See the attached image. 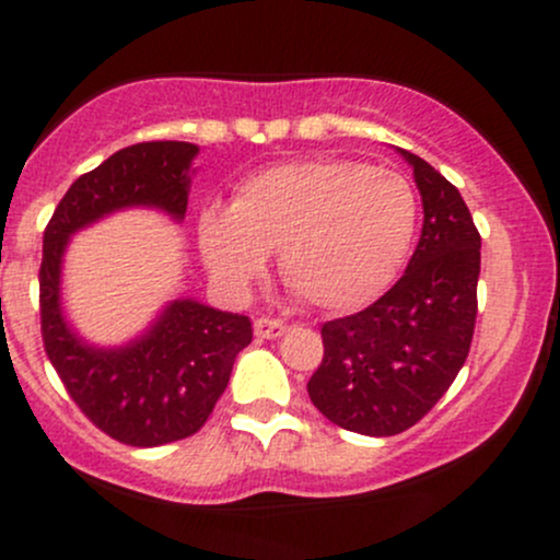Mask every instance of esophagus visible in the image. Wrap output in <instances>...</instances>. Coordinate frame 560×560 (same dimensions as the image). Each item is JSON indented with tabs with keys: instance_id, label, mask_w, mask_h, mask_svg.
<instances>
[{
	"instance_id": "1",
	"label": "esophagus",
	"mask_w": 560,
	"mask_h": 560,
	"mask_svg": "<svg viewBox=\"0 0 560 560\" xmlns=\"http://www.w3.org/2000/svg\"><path fill=\"white\" fill-rule=\"evenodd\" d=\"M284 331H287V324L281 318L262 316L255 320V334H258L260 339H276V337H281Z\"/></svg>"
}]
</instances>
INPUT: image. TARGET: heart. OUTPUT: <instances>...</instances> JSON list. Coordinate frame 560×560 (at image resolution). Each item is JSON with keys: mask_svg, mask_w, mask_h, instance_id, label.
Wrapping results in <instances>:
<instances>
[{"mask_svg": "<svg viewBox=\"0 0 560 560\" xmlns=\"http://www.w3.org/2000/svg\"><path fill=\"white\" fill-rule=\"evenodd\" d=\"M419 202L408 178L355 160H298L262 168L236 186L226 208L197 218L202 262L242 292L279 249L294 298L347 313L374 302L410 253Z\"/></svg>", "mask_w": 560, "mask_h": 560, "instance_id": "obj_1", "label": "heart"}]
</instances>
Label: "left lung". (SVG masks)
<instances>
[{
  "mask_svg": "<svg viewBox=\"0 0 560 560\" xmlns=\"http://www.w3.org/2000/svg\"><path fill=\"white\" fill-rule=\"evenodd\" d=\"M400 155L421 191L419 247L374 305L320 326L324 361L307 382L326 419L369 436L400 434L434 408L464 369L477 324L474 218L440 171L408 150Z\"/></svg>",
  "mask_w": 560,
  "mask_h": 560,
  "instance_id": "1",
  "label": "left lung"
}]
</instances>
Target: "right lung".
<instances>
[{
	"instance_id": "obj_1",
	"label": "right lung",
	"mask_w": 560,
	"mask_h": 560,
	"mask_svg": "<svg viewBox=\"0 0 560 560\" xmlns=\"http://www.w3.org/2000/svg\"><path fill=\"white\" fill-rule=\"evenodd\" d=\"M189 141H141L83 173L44 229L38 268L42 339L81 413L113 440L158 447L191 436L213 413L253 324L197 300H176L126 347H92L66 324L60 271L75 231L124 208H160L182 221L189 199Z\"/></svg>"
}]
</instances>
